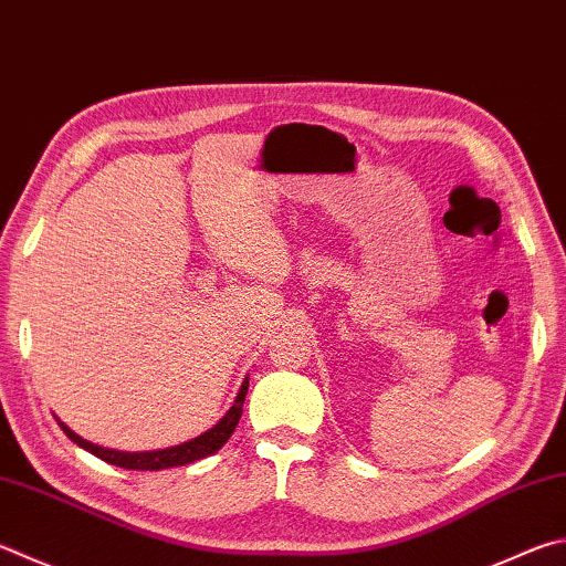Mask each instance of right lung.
<instances>
[{"mask_svg": "<svg viewBox=\"0 0 566 566\" xmlns=\"http://www.w3.org/2000/svg\"><path fill=\"white\" fill-rule=\"evenodd\" d=\"M248 386H250V378H244L232 408L220 418L218 426L205 430L202 436L188 440V443L172 446V448H166V450H146V453H120V450H111V448H101L96 443H88V440L76 436L74 430H71L64 423H59V426L69 436V440H74L78 448H84V450H88L91 455L111 462V465H118V468H126V470L178 468V465H188V462H195L200 458H208L212 453H218V450L224 443H228L230 436L234 433V428H238V423H240V418H242V403H244V396H248Z\"/></svg>", "mask_w": 566, "mask_h": 566, "instance_id": "right-lung-1", "label": "right lung"}]
</instances>
